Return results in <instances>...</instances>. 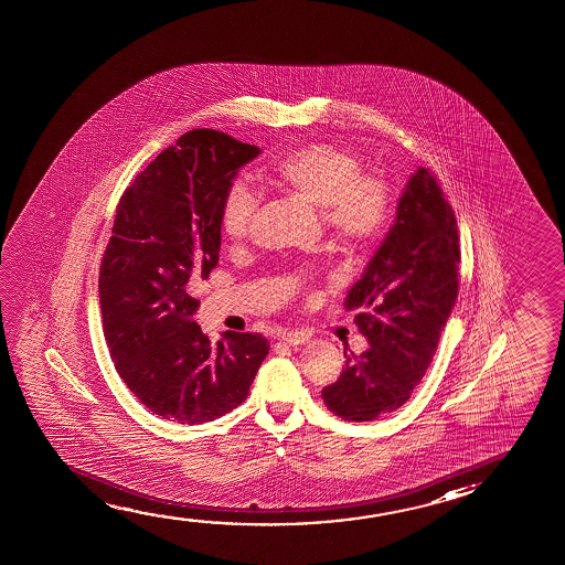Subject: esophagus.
<instances>
[{
	"instance_id": "obj_1",
	"label": "esophagus",
	"mask_w": 565,
	"mask_h": 565,
	"mask_svg": "<svg viewBox=\"0 0 565 565\" xmlns=\"http://www.w3.org/2000/svg\"><path fill=\"white\" fill-rule=\"evenodd\" d=\"M281 340L289 345H301L309 342V334L299 332V330H284V332H281Z\"/></svg>"
}]
</instances>
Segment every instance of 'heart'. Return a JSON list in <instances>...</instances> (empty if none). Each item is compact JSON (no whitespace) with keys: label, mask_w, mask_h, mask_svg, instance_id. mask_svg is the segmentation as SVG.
I'll use <instances>...</instances> for the list:
<instances>
[{"label":"heart","mask_w":565,"mask_h":565,"mask_svg":"<svg viewBox=\"0 0 565 565\" xmlns=\"http://www.w3.org/2000/svg\"><path fill=\"white\" fill-rule=\"evenodd\" d=\"M266 179L274 189L312 205L332 237L350 246L375 243L391 217V190L376 174L363 172V163L352 149L315 141L278 157ZM258 212V196L235 180L225 190L220 205L223 235L238 243L248 237Z\"/></svg>","instance_id":"1"}]
</instances>
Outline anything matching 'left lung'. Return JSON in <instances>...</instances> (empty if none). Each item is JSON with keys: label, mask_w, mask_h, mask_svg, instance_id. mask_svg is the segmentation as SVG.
<instances>
[{"label": "left lung", "mask_w": 565, "mask_h": 565, "mask_svg": "<svg viewBox=\"0 0 565 565\" xmlns=\"http://www.w3.org/2000/svg\"><path fill=\"white\" fill-rule=\"evenodd\" d=\"M458 262L452 207L434 174L419 167L383 245L345 297L371 348L352 358L344 352L342 375L322 388L335 416L371 422L408 401L457 301Z\"/></svg>", "instance_id": "1"}]
</instances>
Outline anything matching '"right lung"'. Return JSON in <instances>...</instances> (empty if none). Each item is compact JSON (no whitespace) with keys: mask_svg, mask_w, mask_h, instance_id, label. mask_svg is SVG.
<instances>
[{"mask_svg":"<svg viewBox=\"0 0 565 565\" xmlns=\"http://www.w3.org/2000/svg\"><path fill=\"white\" fill-rule=\"evenodd\" d=\"M256 156L223 131H186L116 207L98 274L105 340L134 396L169 422L194 426L237 408L270 350L250 332H223L212 344L189 294L220 262L221 200Z\"/></svg>","mask_w":565,"mask_h":565,"instance_id":"1","label":"right lung"}]
</instances>
